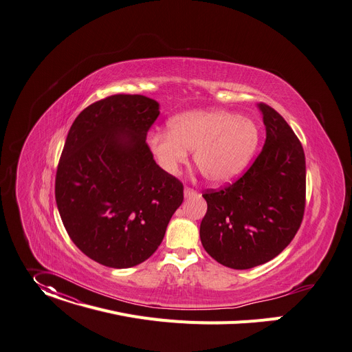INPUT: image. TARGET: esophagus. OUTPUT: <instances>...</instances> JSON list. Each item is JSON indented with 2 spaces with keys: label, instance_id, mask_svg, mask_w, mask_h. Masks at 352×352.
Here are the masks:
<instances>
[{
  "label": "esophagus",
  "instance_id": "obj_1",
  "mask_svg": "<svg viewBox=\"0 0 352 352\" xmlns=\"http://www.w3.org/2000/svg\"><path fill=\"white\" fill-rule=\"evenodd\" d=\"M197 195V190H194V189H190V188H185L184 189V197L188 199V198H190V197H195Z\"/></svg>",
  "mask_w": 352,
  "mask_h": 352
}]
</instances>
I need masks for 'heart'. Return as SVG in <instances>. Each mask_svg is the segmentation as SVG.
I'll return each instance as SVG.
<instances>
[{"label":"heart","mask_w":352,"mask_h":352,"mask_svg":"<svg viewBox=\"0 0 352 352\" xmlns=\"http://www.w3.org/2000/svg\"><path fill=\"white\" fill-rule=\"evenodd\" d=\"M168 132H151L147 146L158 166L177 174L189 151L202 175L221 185L236 179L257 150L258 126L247 116L225 109H197L168 119Z\"/></svg>","instance_id":"obj_1"}]
</instances>
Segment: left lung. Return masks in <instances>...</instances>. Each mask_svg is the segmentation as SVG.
Returning <instances> with one entry per match:
<instances>
[{"label": "left lung", "mask_w": 352, "mask_h": 352, "mask_svg": "<svg viewBox=\"0 0 352 352\" xmlns=\"http://www.w3.org/2000/svg\"><path fill=\"white\" fill-rule=\"evenodd\" d=\"M265 143L247 173L221 190L204 195V248L219 264L250 270L271 261L295 237L305 212L303 147L286 120L258 104Z\"/></svg>", "instance_id": "8db88e82"}]
</instances>
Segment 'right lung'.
<instances>
[{
    "label": "right lung",
    "mask_w": 352,
    "mask_h": 352,
    "mask_svg": "<svg viewBox=\"0 0 352 352\" xmlns=\"http://www.w3.org/2000/svg\"><path fill=\"white\" fill-rule=\"evenodd\" d=\"M160 104L118 94L73 122L56 174V204L70 239L91 260L131 268L162 244L184 201L182 184L160 168L146 143Z\"/></svg>",
    "instance_id": "1"
}]
</instances>
